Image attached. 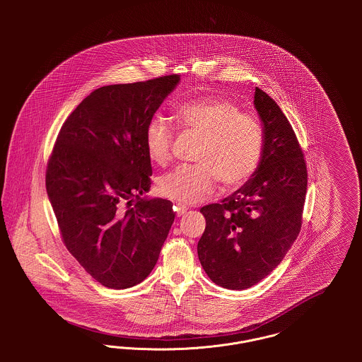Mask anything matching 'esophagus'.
Masks as SVG:
<instances>
[{
    "label": "esophagus",
    "instance_id": "esophagus-1",
    "mask_svg": "<svg viewBox=\"0 0 362 362\" xmlns=\"http://www.w3.org/2000/svg\"><path fill=\"white\" fill-rule=\"evenodd\" d=\"M173 210H175L176 216L180 217V216H183V214L187 211V206H185V205H182V204H177V205L173 206Z\"/></svg>",
    "mask_w": 362,
    "mask_h": 362
}]
</instances>
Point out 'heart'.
I'll return each instance as SVG.
<instances>
[{"instance_id":"obj_1","label":"heart","mask_w":362,"mask_h":362,"mask_svg":"<svg viewBox=\"0 0 362 362\" xmlns=\"http://www.w3.org/2000/svg\"><path fill=\"white\" fill-rule=\"evenodd\" d=\"M173 118L180 132L199 136L192 165H180L158 179L163 197L192 204L205 198L216 180L238 189L257 173L266 146L262 123L243 114L240 107L220 96H202L179 104ZM175 129L161 115H153L145 129L144 144L149 161L164 167L171 160Z\"/></svg>"}]
</instances>
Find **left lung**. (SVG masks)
<instances>
[{"instance_id": "left-lung-1", "label": "left lung", "mask_w": 362, "mask_h": 362, "mask_svg": "<svg viewBox=\"0 0 362 362\" xmlns=\"http://www.w3.org/2000/svg\"><path fill=\"white\" fill-rule=\"evenodd\" d=\"M254 104L266 146L252 177L220 204L201 209L206 228L198 257L209 278L243 291L269 276L297 239L307 192V164L292 124L262 89Z\"/></svg>"}]
</instances>
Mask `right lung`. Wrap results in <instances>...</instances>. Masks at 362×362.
Here are the masks:
<instances>
[{
    "label": "right lung",
    "mask_w": 362,
    "mask_h": 362,
    "mask_svg": "<svg viewBox=\"0 0 362 362\" xmlns=\"http://www.w3.org/2000/svg\"><path fill=\"white\" fill-rule=\"evenodd\" d=\"M177 74L93 90L62 124L46 189L62 241L86 273L110 289L142 282L171 229L173 202L145 199L152 165L144 134Z\"/></svg>",
    "instance_id": "add662e5"
}]
</instances>
